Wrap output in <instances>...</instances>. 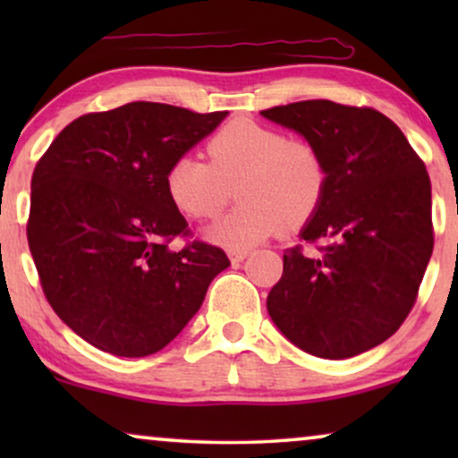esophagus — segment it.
Returning <instances> with one entry per match:
<instances>
[{
    "label": "esophagus",
    "instance_id": "obj_1",
    "mask_svg": "<svg viewBox=\"0 0 458 458\" xmlns=\"http://www.w3.org/2000/svg\"><path fill=\"white\" fill-rule=\"evenodd\" d=\"M250 256L248 250H229V260L233 262V265H240V262H243Z\"/></svg>",
    "mask_w": 458,
    "mask_h": 458
}]
</instances>
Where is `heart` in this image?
<instances>
[{
    "label": "heart",
    "mask_w": 458,
    "mask_h": 458,
    "mask_svg": "<svg viewBox=\"0 0 458 458\" xmlns=\"http://www.w3.org/2000/svg\"><path fill=\"white\" fill-rule=\"evenodd\" d=\"M210 162L185 154L171 162L165 190L174 208L193 221L221 215L235 187L240 206L206 231L229 250H250L281 229L296 231L317 215L329 168L312 141L290 140L268 124L235 118L206 146Z\"/></svg>",
    "instance_id": "b5f03b06"
}]
</instances>
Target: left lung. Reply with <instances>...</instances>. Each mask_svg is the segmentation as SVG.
I'll return each instance as SVG.
<instances>
[{
  "mask_svg": "<svg viewBox=\"0 0 458 458\" xmlns=\"http://www.w3.org/2000/svg\"><path fill=\"white\" fill-rule=\"evenodd\" d=\"M321 149L327 191L306 223L304 246L284 252L267 309L292 344L350 359L398 331L415 306L434 250L431 183L403 131L367 106L306 99L262 110Z\"/></svg>",
  "mask_w": 458,
  "mask_h": 458,
  "instance_id": "obj_1",
  "label": "left lung"
}]
</instances>
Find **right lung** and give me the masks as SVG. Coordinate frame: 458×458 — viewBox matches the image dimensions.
Segmentation results:
<instances>
[{
  "label": "right lung",
  "mask_w": 458,
  "mask_h": 458,
  "mask_svg": "<svg viewBox=\"0 0 458 458\" xmlns=\"http://www.w3.org/2000/svg\"><path fill=\"white\" fill-rule=\"evenodd\" d=\"M227 112L131 102L79 116L52 141L30 179L29 248L49 306L104 352L148 356L181 334L231 262L190 237L165 190L173 160Z\"/></svg>",
  "instance_id": "right-lung-1"
}]
</instances>
